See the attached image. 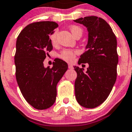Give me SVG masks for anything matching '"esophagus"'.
<instances>
[{
  "label": "esophagus",
  "instance_id": "1",
  "mask_svg": "<svg viewBox=\"0 0 132 132\" xmlns=\"http://www.w3.org/2000/svg\"><path fill=\"white\" fill-rule=\"evenodd\" d=\"M68 68L69 69H73V66L72 64H68Z\"/></svg>",
  "mask_w": 132,
  "mask_h": 132
}]
</instances>
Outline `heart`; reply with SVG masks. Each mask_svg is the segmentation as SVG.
I'll return each instance as SVG.
<instances>
[{"mask_svg": "<svg viewBox=\"0 0 132 132\" xmlns=\"http://www.w3.org/2000/svg\"><path fill=\"white\" fill-rule=\"evenodd\" d=\"M70 30L72 34L74 35L75 37L77 36H81L82 33H83V30L81 27L77 25H72L70 26ZM56 37H57V31L55 30L52 34H50V42H52V44H54L56 42ZM78 54V51L76 50H72V49H64L59 54V58L64 61L68 62H72L74 61L76 55Z\"/></svg>", "mask_w": 132, "mask_h": 132, "instance_id": "heart-1", "label": "heart"}]
</instances>
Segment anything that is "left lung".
<instances>
[{
    "label": "left lung",
    "mask_w": 132,
    "mask_h": 132,
    "mask_svg": "<svg viewBox=\"0 0 132 132\" xmlns=\"http://www.w3.org/2000/svg\"><path fill=\"white\" fill-rule=\"evenodd\" d=\"M82 24L88 31L86 50L79 58L78 64L88 63L89 67L74 66L77 73L75 96L80 105L94 108L107 99L117 78V40L110 26L103 18L95 16L74 20Z\"/></svg>",
    "instance_id": "obj_1"
}]
</instances>
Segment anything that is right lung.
<instances>
[{"mask_svg":"<svg viewBox=\"0 0 132 132\" xmlns=\"http://www.w3.org/2000/svg\"><path fill=\"white\" fill-rule=\"evenodd\" d=\"M58 26L52 21L30 24L18 35L14 63L16 78L26 102L37 110L51 107L56 101V85L68 70L67 63L56 58L44 68V60L53 46L49 35Z\"/></svg>","mask_w":132,"mask_h":132,"instance_id":"1","label":"right lung"}]
</instances>
